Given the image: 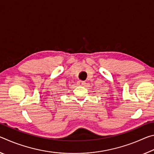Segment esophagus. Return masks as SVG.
I'll use <instances>...</instances> for the list:
<instances>
[{
  "label": "esophagus",
  "instance_id": "1",
  "mask_svg": "<svg viewBox=\"0 0 154 154\" xmlns=\"http://www.w3.org/2000/svg\"><path fill=\"white\" fill-rule=\"evenodd\" d=\"M77 83L79 85H83L85 84V82H84V81H82V80H78Z\"/></svg>",
  "mask_w": 154,
  "mask_h": 154
}]
</instances>
